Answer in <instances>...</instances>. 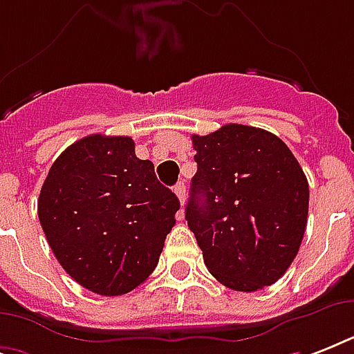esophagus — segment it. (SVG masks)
Instances as JSON below:
<instances>
[{"instance_id": "esophagus-1", "label": "esophagus", "mask_w": 354, "mask_h": 354, "mask_svg": "<svg viewBox=\"0 0 354 354\" xmlns=\"http://www.w3.org/2000/svg\"><path fill=\"white\" fill-rule=\"evenodd\" d=\"M174 193H176L178 200H180V204H185V185H183V182L176 183L174 185Z\"/></svg>"}]
</instances>
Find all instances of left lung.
<instances>
[{
    "label": "left lung",
    "instance_id": "8db88e82",
    "mask_svg": "<svg viewBox=\"0 0 354 354\" xmlns=\"http://www.w3.org/2000/svg\"><path fill=\"white\" fill-rule=\"evenodd\" d=\"M196 174L185 207L204 263L222 285L255 292L296 259L308 215V182L272 132L224 124L193 136Z\"/></svg>",
    "mask_w": 354,
    "mask_h": 354
}]
</instances>
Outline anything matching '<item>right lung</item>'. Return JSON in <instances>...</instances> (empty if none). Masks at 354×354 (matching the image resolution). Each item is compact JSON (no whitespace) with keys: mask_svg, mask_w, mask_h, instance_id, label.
I'll return each instance as SVG.
<instances>
[{"mask_svg":"<svg viewBox=\"0 0 354 354\" xmlns=\"http://www.w3.org/2000/svg\"><path fill=\"white\" fill-rule=\"evenodd\" d=\"M176 194L158 182L124 136L91 133L53 163L38 198V218L55 257L80 286L121 296L160 261L176 224Z\"/></svg>","mask_w":354,"mask_h":354,"instance_id":"right-lung-1","label":"right lung"}]
</instances>
